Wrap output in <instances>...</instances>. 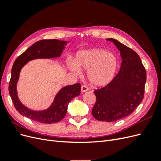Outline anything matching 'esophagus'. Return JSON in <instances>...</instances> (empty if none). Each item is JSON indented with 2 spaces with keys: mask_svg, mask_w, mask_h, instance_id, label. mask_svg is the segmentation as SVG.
<instances>
[{
  "mask_svg": "<svg viewBox=\"0 0 161 161\" xmlns=\"http://www.w3.org/2000/svg\"><path fill=\"white\" fill-rule=\"evenodd\" d=\"M89 90L88 87H87L86 85H82L81 86V91L82 92H86Z\"/></svg>",
  "mask_w": 161,
  "mask_h": 161,
  "instance_id": "34e87169",
  "label": "esophagus"
}]
</instances>
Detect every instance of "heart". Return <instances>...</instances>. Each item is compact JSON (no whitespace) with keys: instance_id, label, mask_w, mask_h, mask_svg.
Instances as JSON below:
<instances>
[{"instance_id":"b5f03b06","label":"heart","mask_w":161,"mask_h":161,"mask_svg":"<svg viewBox=\"0 0 161 161\" xmlns=\"http://www.w3.org/2000/svg\"><path fill=\"white\" fill-rule=\"evenodd\" d=\"M119 65L118 57L115 53L101 48H92L78 52L72 69L79 73L87 70L86 76L90 83L95 86H103L113 80Z\"/></svg>"}]
</instances>
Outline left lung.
<instances>
[{"label":"left lung","mask_w":161,"mask_h":161,"mask_svg":"<svg viewBox=\"0 0 161 161\" xmlns=\"http://www.w3.org/2000/svg\"><path fill=\"white\" fill-rule=\"evenodd\" d=\"M122 61L118 74L109 83L94 91L96 103L92 115L99 121L112 122L130 115L144 98L147 72L138 53L113 38Z\"/></svg>","instance_id":"8db88e82"}]
</instances>
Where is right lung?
<instances>
[{
    "instance_id": "1",
    "label": "right lung",
    "mask_w": 161,
    "mask_h": 161,
    "mask_svg": "<svg viewBox=\"0 0 161 161\" xmlns=\"http://www.w3.org/2000/svg\"><path fill=\"white\" fill-rule=\"evenodd\" d=\"M67 42L55 39L38 41L27 48L14 61L11 70L8 91L14 108L21 115L43 124L58 122L65 117L69 102L80 94V83L63 87L56 94L50 108L42 111H33L27 108L21 103L17 96V84L22 68L32 60L60 57Z\"/></svg>"
}]
</instances>
